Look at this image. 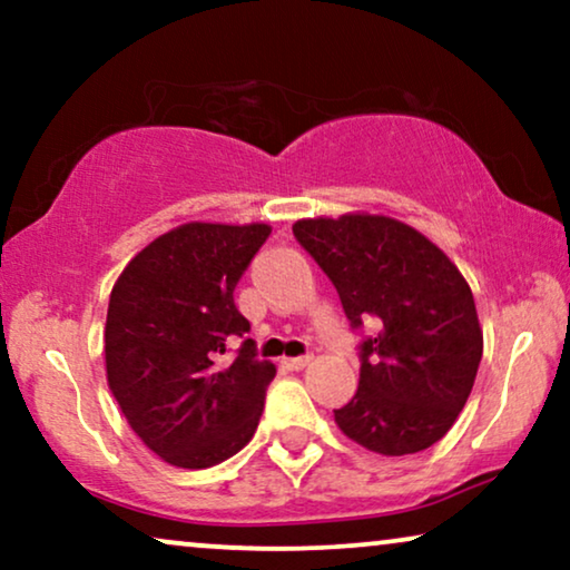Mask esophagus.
<instances>
[{
  "mask_svg": "<svg viewBox=\"0 0 570 570\" xmlns=\"http://www.w3.org/2000/svg\"><path fill=\"white\" fill-rule=\"evenodd\" d=\"M311 361H314V355H298V357H285L283 363H285L291 371H301V368H306V365H308Z\"/></svg>",
  "mask_w": 570,
  "mask_h": 570,
  "instance_id": "esophagus-1",
  "label": "esophagus"
}]
</instances>
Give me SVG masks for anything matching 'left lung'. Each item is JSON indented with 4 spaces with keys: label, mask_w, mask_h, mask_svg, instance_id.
Instances as JSON below:
<instances>
[{
    "label": "left lung",
    "mask_w": 570,
    "mask_h": 570,
    "mask_svg": "<svg viewBox=\"0 0 570 570\" xmlns=\"http://www.w3.org/2000/svg\"><path fill=\"white\" fill-rule=\"evenodd\" d=\"M293 236L337 287L361 340V384L334 410L340 431L384 456L449 433L474 386L482 330L470 285L423 233L384 215L298 220Z\"/></svg>",
    "instance_id": "obj_1"
}]
</instances>
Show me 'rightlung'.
Returning <instances> with one entry per match:
<instances>
[{
  "label": "right lung",
  "mask_w": 570,
  "mask_h": 570,
  "mask_svg": "<svg viewBox=\"0 0 570 570\" xmlns=\"http://www.w3.org/2000/svg\"><path fill=\"white\" fill-rule=\"evenodd\" d=\"M269 225L189 223L155 238L116 279L106 373L131 431L168 464L205 470L259 425L275 365L256 361L233 291Z\"/></svg>",
  "instance_id": "right-lung-1"
}]
</instances>
